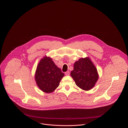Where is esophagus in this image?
Instances as JSON below:
<instances>
[{"mask_svg": "<svg viewBox=\"0 0 128 128\" xmlns=\"http://www.w3.org/2000/svg\"><path fill=\"white\" fill-rule=\"evenodd\" d=\"M65 74L66 75H70V72H69V71H68L66 72L65 73Z\"/></svg>", "mask_w": 128, "mask_h": 128, "instance_id": "1", "label": "esophagus"}]
</instances>
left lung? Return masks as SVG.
I'll return each mask as SVG.
<instances>
[{
    "mask_svg": "<svg viewBox=\"0 0 128 128\" xmlns=\"http://www.w3.org/2000/svg\"><path fill=\"white\" fill-rule=\"evenodd\" d=\"M70 74L76 86L86 91L94 86L99 77L96 68L88 57L76 61Z\"/></svg>",
    "mask_w": 128,
    "mask_h": 128,
    "instance_id": "1",
    "label": "left lung"
}]
</instances>
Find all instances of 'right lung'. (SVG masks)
I'll use <instances>...</instances> for the list:
<instances>
[{
  "mask_svg": "<svg viewBox=\"0 0 128 128\" xmlns=\"http://www.w3.org/2000/svg\"><path fill=\"white\" fill-rule=\"evenodd\" d=\"M64 74L47 56L41 59L34 74L35 81L40 90L45 93H52L59 86Z\"/></svg>",
  "mask_w": 128,
  "mask_h": 128,
  "instance_id": "1",
  "label": "right lung"
}]
</instances>
